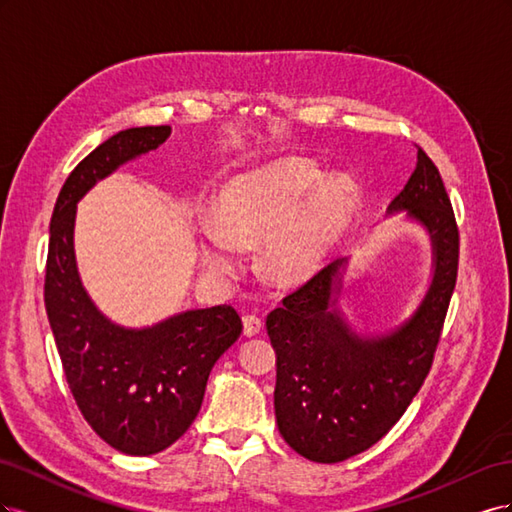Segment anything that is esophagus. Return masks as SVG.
<instances>
[{
  "label": "esophagus",
  "instance_id": "obj_1",
  "mask_svg": "<svg viewBox=\"0 0 512 512\" xmlns=\"http://www.w3.org/2000/svg\"><path fill=\"white\" fill-rule=\"evenodd\" d=\"M262 318L260 316H256V314H245L243 316V333L247 335V337H254V335H258L260 331H262Z\"/></svg>",
  "mask_w": 512,
  "mask_h": 512
}]
</instances>
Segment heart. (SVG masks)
Returning <instances> with one entry per match:
<instances>
[{"label": "heart", "mask_w": 512, "mask_h": 512, "mask_svg": "<svg viewBox=\"0 0 512 512\" xmlns=\"http://www.w3.org/2000/svg\"><path fill=\"white\" fill-rule=\"evenodd\" d=\"M322 170L303 158H282L232 179L215 218L203 222L200 258L215 273L239 265V245H262V267L277 284L316 275L348 226L356 188L348 177L324 184Z\"/></svg>", "instance_id": "obj_1"}]
</instances>
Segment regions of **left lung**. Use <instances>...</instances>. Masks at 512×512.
<instances>
[{
    "mask_svg": "<svg viewBox=\"0 0 512 512\" xmlns=\"http://www.w3.org/2000/svg\"><path fill=\"white\" fill-rule=\"evenodd\" d=\"M431 239L433 275L414 314L391 333L363 337L337 307L348 258L284 297L267 316L277 354L275 418L282 438L309 461L337 463L384 438L421 389L451 303L459 230L440 170L418 147L408 183L389 205Z\"/></svg>",
    "mask_w": 512,
    "mask_h": 512,
    "instance_id": "left-lung-1",
    "label": "left lung"
}]
</instances>
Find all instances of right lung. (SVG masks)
I'll use <instances>...</instances> for the list:
<instances>
[{"label":"right lung","instance_id":"obj_1","mask_svg":"<svg viewBox=\"0 0 512 512\" xmlns=\"http://www.w3.org/2000/svg\"><path fill=\"white\" fill-rule=\"evenodd\" d=\"M170 126L121 130L79 162L51 218L44 305L70 391L98 436L126 455H156L175 444L203 404L215 361L237 342L235 307L188 309L153 327L108 320L83 288L74 256L76 203L138 156L158 149Z\"/></svg>","mask_w":512,"mask_h":512}]
</instances>
